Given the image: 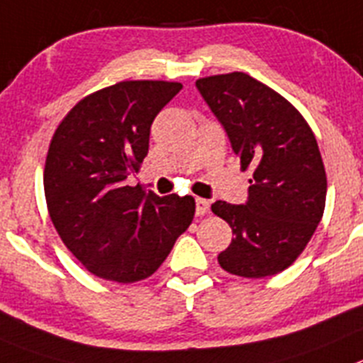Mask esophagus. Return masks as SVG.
<instances>
[{
    "label": "esophagus",
    "instance_id": "34e87169",
    "mask_svg": "<svg viewBox=\"0 0 363 363\" xmlns=\"http://www.w3.org/2000/svg\"><path fill=\"white\" fill-rule=\"evenodd\" d=\"M208 211H210V202L206 199H195V213L206 215Z\"/></svg>",
    "mask_w": 363,
    "mask_h": 363
}]
</instances>
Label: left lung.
<instances>
[{
  "instance_id": "1",
  "label": "left lung",
  "mask_w": 363,
  "mask_h": 363,
  "mask_svg": "<svg viewBox=\"0 0 363 363\" xmlns=\"http://www.w3.org/2000/svg\"><path fill=\"white\" fill-rule=\"evenodd\" d=\"M195 86L242 169H255L244 204H211L233 231L218 264L246 279L277 275L295 262L324 215L328 179L315 135L289 101L242 72L204 77Z\"/></svg>"
}]
</instances>
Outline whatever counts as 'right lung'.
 <instances>
[{
  "label": "right lung",
  "mask_w": 363,
  "mask_h": 363,
  "mask_svg": "<svg viewBox=\"0 0 363 363\" xmlns=\"http://www.w3.org/2000/svg\"><path fill=\"white\" fill-rule=\"evenodd\" d=\"M181 83L123 81L84 97L52 137L45 197L65 246L113 282L148 279L194 220L191 195L159 197L128 186L148 155L150 128Z\"/></svg>",
  "instance_id": "obj_1"
}]
</instances>
